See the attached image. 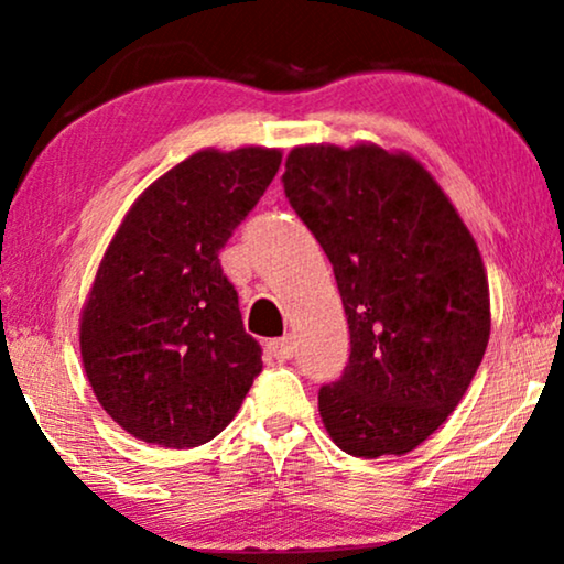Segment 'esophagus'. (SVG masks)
Listing matches in <instances>:
<instances>
[{"label": "esophagus", "mask_w": 564, "mask_h": 564, "mask_svg": "<svg viewBox=\"0 0 564 564\" xmlns=\"http://www.w3.org/2000/svg\"><path fill=\"white\" fill-rule=\"evenodd\" d=\"M292 351H295V341H292V336L272 338V341L267 344V354L276 361H288L292 357Z\"/></svg>", "instance_id": "obj_1"}]
</instances>
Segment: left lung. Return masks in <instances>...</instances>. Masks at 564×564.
Returning a JSON list of instances; mask_svg holds the SVG:
<instances>
[{
    "label": "left lung",
    "instance_id": "left-lung-1",
    "mask_svg": "<svg viewBox=\"0 0 564 564\" xmlns=\"http://www.w3.org/2000/svg\"><path fill=\"white\" fill-rule=\"evenodd\" d=\"M284 195L334 264L351 354L323 384L328 436L351 457L408 454L459 405L490 338L482 257L411 153L297 145Z\"/></svg>",
    "mask_w": 564,
    "mask_h": 564
}]
</instances>
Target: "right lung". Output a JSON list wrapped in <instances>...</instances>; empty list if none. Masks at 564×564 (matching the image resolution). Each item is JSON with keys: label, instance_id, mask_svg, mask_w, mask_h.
<instances>
[{"label": "right lung", "instance_id": "obj_1", "mask_svg": "<svg viewBox=\"0 0 564 564\" xmlns=\"http://www.w3.org/2000/svg\"><path fill=\"white\" fill-rule=\"evenodd\" d=\"M282 164L280 149H203L159 176L112 236L82 307L84 372L145 444L189 449L234 421L261 346L218 253Z\"/></svg>", "mask_w": 564, "mask_h": 564}]
</instances>
